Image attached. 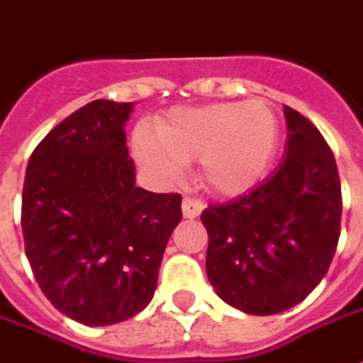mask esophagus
Instances as JSON below:
<instances>
[{
	"instance_id": "1",
	"label": "esophagus",
	"mask_w": 363,
	"mask_h": 363,
	"mask_svg": "<svg viewBox=\"0 0 363 363\" xmlns=\"http://www.w3.org/2000/svg\"><path fill=\"white\" fill-rule=\"evenodd\" d=\"M204 210V202L199 199H184L182 200V216L189 218V220H192V218L200 216V212Z\"/></svg>"
}]
</instances>
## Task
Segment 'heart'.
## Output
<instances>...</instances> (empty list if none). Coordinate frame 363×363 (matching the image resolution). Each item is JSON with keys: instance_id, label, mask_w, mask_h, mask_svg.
I'll list each match as a JSON object with an SVG mask.
<instances>
[{"instance_id": "1", "label": "heart", "mask_w": 363, "mask_h": 363, "mask_svg": "<svg viewBox=\"0 0 363 363\" xmlns=\"http://www.w3.org/2000/svg\"><path fill=\"white\" fill-rule=\"evenodd\" d=\"M277 147V113L263 100L173 110L159 129L139 128L133 135V153L149 173L173 181L200 159L204 186L222 196L263 181Z\"/></svg>"}]
</instances>
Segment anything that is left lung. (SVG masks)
Wrapping results in <instances>:
<instances>
[{"mask_svg":"<svg viewBox=\"0 0 363 363\" xmlns=\"http://www.w3.org/2000/svg\"><path fill=\"white\" fill-rule=\"evenodd\" d=\"M287 141L277 171L255 189L202 212L206 275L225 305L269 316L311 295L340 238V179L330 147L285 106Z\"/></svg>","mask_w":363,"mask_h":363,"instance_id":"1","label":"left lung"}]
</instances>
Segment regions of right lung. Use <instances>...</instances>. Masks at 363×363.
<instances>
[{"instance_id": "obj_1", "label": "right lung", "mask_w": 363, "mask_h": 363, "mask_svg": "<svg viewBox=\"0 0 363 363\" xmlns=\"http://www.w3.org/2000/svg\"><path fill=\"white\" fill-rule=\"evenodd\" d=\"M133 102L94 100L33 151L23 184L25 253L40 291L62 314L108 326L155 295L181 194L135 184L125 145Z\"/></svg>"}]
</instances>
